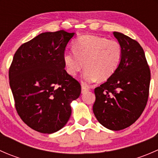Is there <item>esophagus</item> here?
Returning a JSON list of instances; mask_svg holds the SVG:
<instances>
[{
  "label": "esophagus",
  "instance_id": "1",
  "mask_svg": "<svg viewBox=\"0 0 158 158\" xmlns=\"http://www.w3.org/2000/svg\"><path fill=\"white\" fill-rule=\"evenodd\" d=\"M87 91H89L88 87H86L84 85H82V93H85V92H87Z\"/></svg>",
  "mask_w": 158,
  "mask_h": 158
}]
</instances>
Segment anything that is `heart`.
<instances>
[{
    "mask_svg": "<svg viewBox=\"0 0 158 158\" xmlns=\"http://www.w3.org/2000/svg\"><path fill=\"white\" fill-rule=\"evenodd\" d=\"M73 49L74 52L63 54L65 68L68 74L75 76L84 66L82 79L85 83L108 80L117 70L122 55L118 41L95 35L79 36L73 43Z\"/></svg>",
    "mask_w": 158,
    "mask_h": 158,
    "instance_id": "heart-1",
    "label": "heart"
}]
</instances>
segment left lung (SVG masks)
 Segmentation results:
<instances>
[{"label":"left lung","instance_id":"left-lung-1","mask_svg":"<svg viewBox=\"0 0 158 158\" xmlns=\"http://www.w3.org/2000/svg\"><path fill=\"white\" fill-rule=\"evenodd\" d=\"M122 46V55L115 73L95 89L93 112L102 125L112 131L135 123L147 105L151 72L144 49L135 40L113 33Z\"/></svg>","mask_w":158,"mask_h":158}]
</instances>
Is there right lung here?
<instances>
[{"instance_id":"obj_1","label":"right lung","mask_w":158,"mask_h":158,"mask_svg":"<svg viewBox=\"0 0 158 158\" xmlns=\"http://www.w3.org/2000/svg\"><path fill=\"white\" fill-rule=\"evenodd\" d=\"M75 33L46 32L22 44L9 69L15 108L30 128L58 131L71 116V102L80 95L79 82L65 70L63 54Z\"/></svg>"}]
</instances>
